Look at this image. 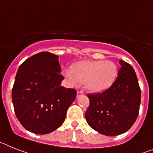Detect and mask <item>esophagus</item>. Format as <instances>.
<instances>
[{
    "instance_id": "esophagus-1",
    "label": "esophagus",
    "mask_w": 153,
    "mask_h": 153,
    "mask_svg": "<svg viewBox=\"0 0 153 153\" xmlns=\"http://www.w3.org/2000/svg\"><path fill=\"white\" fill-rule=\"evenodd\" d=\"M84 95V93L82 91H77V98H80L81 96Z\"/></svg>"
}]
</instances>
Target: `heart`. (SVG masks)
I'll return each instance as SVG.
<instances>
[{
  "instance_id": "heart-1",
  "label": "heart",
  "mask_w": 153,
  "mask_h": 153,
  "mask_svg": "<svg viewBox=\"0 0 153 153\" xmlns=\"http://www.w3.org/2000/svg\"><path fill=\"white\" fill-rule=\"evenodd\" d=\"M65 75L72 82H84L87 90L99 92L107 89L116 79L118 68L111 61H82L73 64Z\"/></svg>"
}]
</instances>
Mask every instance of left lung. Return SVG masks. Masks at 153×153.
<instances>
[{"label":"left lung","instance_id":"left-lung-1","mask_svg":"<svg viewBox=\"0 0 153 153\" xmlns=\"http://www.w3.org/2000/svg\"><path fill=\"white\" fill-rule=\"evenodd\" d=\"M118 77L109 88L88 94V124L102 135L115 136L127 132L139 115L141 90L133 68L123 60Z\"/></svg>","mask_w":153,"mask_h":153}]
</instances>
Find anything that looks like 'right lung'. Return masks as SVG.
Here are the masks:
<instances>
[{
    "label": "right lung",
    "instance_id": "add662e5",
    "mask_svg": "<svg viewBox=\"0 0 153 153\" xmlns=\"http://www.w3.org/2000/svg\"><path fill=\"white\" fill-rule=\"evenodd\" d=\"M58 56L42 51L20 65L12 88L16 116L25 128L48 134L59 128L68 108L76 98V90L61 85Z\"/></svg>",
    "mask_w": 153,
    "mask_h": 153
}]
</instances>
